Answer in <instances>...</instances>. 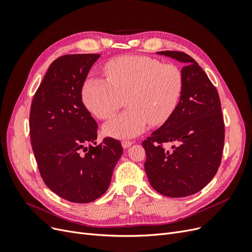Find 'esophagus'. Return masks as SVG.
Instances as JSON below:
<instances>
[{
  "label": "esophagus",
  "instance_id": "1",
  "mask_svg": "<svg viewBox=\"0 0 252 252\" xmlns=\"http://www.w3.org/2000/svg\"><path fill=\"white\" fill-rule=\"evenodd\" d=\"M132 145V142L130 141H123L122 142V146H123V148H129Z\"/></svg>",
  "mask_w": 252,
  "mask_h": 252
}]
</instances>
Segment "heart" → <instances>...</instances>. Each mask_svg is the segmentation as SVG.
<instances>
[{"instance_id": "b5f03b06", "label": "heart", "mask_w": 252, "mask_h": 252, "mask_svg": "<svg viewBox=\"0 0 252 252\" xmlns=\"http://www.w3.org/2000/svg\"><path fill=\"white\" fill-rule=\"evenodd\" d=\"M104 72L107 81L85 80L81 96L85 107L100 120L110 119L126 97L128 109L104 126L111 138L139 135L148 123H165L178 107L184 80L173 64L145 56H123L106 63Z\"/></svg>"}]
</instances>
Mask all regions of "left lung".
Masks as SVG:
<instances>
[{"label": "left lung", "instance_id": "left-lung-1", "mask_svg": "<svg viewBox=\"0 0 252 252\" xmlns=\"http://www.w3.org/2000/svg\"><path fill=\"white\" fill-rule=\"evenodd\" d=\"M184 63L183 93L172 116L142 145L150 185L169 197L199 192L215 177L222 159L225 126L217 88L195 61L182 51H158ZM174 142L173 150L163 145Z\"/></svg>", "mask_w": 252, "mask_h": 252}]
</instances>
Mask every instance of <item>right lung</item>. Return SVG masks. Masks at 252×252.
<instances>
[{"label":"right lung","mask_w":252,"mask_h":252,"mask_svg":"<svg viewBox=\"0 0 252 252\" xmlns=\"http://www.w3.org/2000/svg\"><path fill=\"white\" fill-rule=\"evenodd\" d=\"M98 58L86 53L53 61L30 108V140L41 177L53 192L73 203L101 197L123 154L112 138L94 146L97 124L82 101L83 83Z\"/></svg>","instance_id":"right-lung-1"}]
</instances>
